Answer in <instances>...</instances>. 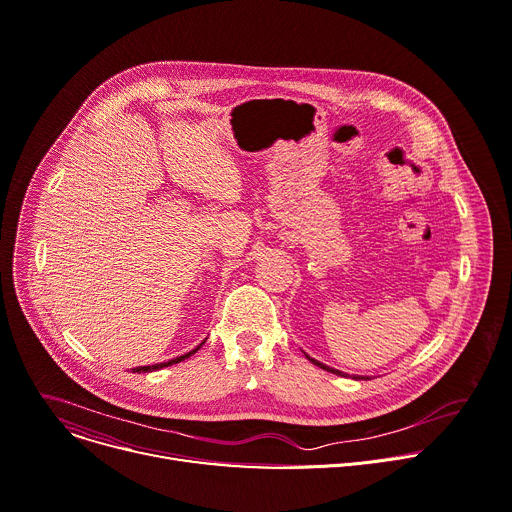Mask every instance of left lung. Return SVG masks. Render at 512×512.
Masks as SVG:
<instances>
[{"label": "left lung", "mask_w": 512, "mask_h": 512, "mask_svg": "<svg viewBox=\"0 0 512 512\" xmlns=\"http://www.w3.org/2000/svg\"><path fill=\"white\" fill-rule=\"evenodd\" d=\"M306 355V353H304ZM314 365H318L320 369H327V371H331V374H335V376H343V378H347V374H343V371H339V369H335V367H329V365H324V363H320V361H316V359H312L310 355H306ZM353 380H363V378H359V376H353Z\"/></svg>", "instance_id": "left-lung-1"}]
</instances>
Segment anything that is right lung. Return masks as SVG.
I'll use <instances>...</instances> for the list:
<instances>
[{"instance_id": "add662e5", "label": "right lung", "mask_w": 512, "mask_h": 512, "mask_svg": "<svg viewBox=\"0 0 512 512\" xmlns=\"http://www.w3.org/2000/svg\"><path fill=\"white\" fill-rule=\"evenodd\" d=\"M204 345V341L196 347V349H192L190 353H185V355H179V357H175V359H169V361H165V363H155V365H141V367H134L132 369V374L136 371V374H147V371H157V369H163V367H169V365H173V363H179V361H183V359H188V357H192L200 347Z\"/></svg>"}]
</instances>
